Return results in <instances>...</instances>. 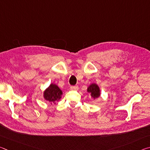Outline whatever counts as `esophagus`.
Wrapping results in <instances>:
<instances>
[{
    "label": "esophagus",
    "instance_id": "1",
    "mask_svg": "<svg viewBox=\"0 0 150 150\" xmlns=\"http://www.w3.org/2000/svg\"><path fill=\"white\" fill-rule=\"evenodd\" d=\"M70 88H71V90H72V91H77L79 89V87L77 85L71 86V87H70Z\"/></svg>",
    "mask_w": 150,
    "mask_h": 150
}]
</instances>
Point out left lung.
<instances>
[{
    "label": "left lung",
    "mask_w": 150,
    "mask_h": 150,
    "mask_svg": "<svg viewBox=\"0 0 150 150\" xmlns=\"http://www.w3.org/2000/svg\"><path fill=\"white\" fill-rule=\"evenodd\" d=\"M87 92L91 94V96L94 99L98 98L100 95V88L95 83H92L91 85L88 86L87 88Z\"/></svg>",
    "instance_id": "left-lung-1"
}]
</instances>
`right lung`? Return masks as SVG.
I'll return each instance as SVG.
<instances>
[{"label": "right lung", "instance_id": "add662e5", "mask_svg": "<svg viewBox=\"0 0 150 150\" xmlns=\"http://www.w3.org/2000/svg\"><path fill=\"white\" fill-rule=\"evenodd\" d=\"M62 90L58 87V86L52 83L44 92V97L45 100L55 104V101L59 100L62 98Z\"/></svg>", "mask_w": 150, "mask_h": 150}]
</instances>
